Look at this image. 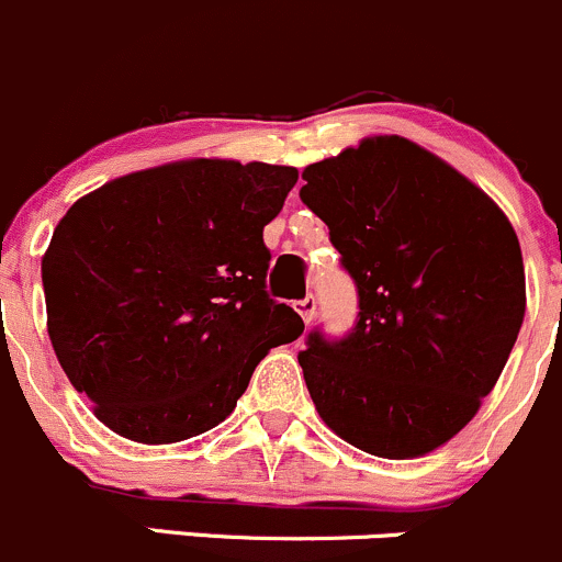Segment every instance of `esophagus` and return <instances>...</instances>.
Returning a JSON list of instances; mask_svg holds the SVG:
<instances>
[{"label": "esophagus", "mask_w": 562, "mask_h": 562, "mask_svg": "<svg viewBox=\"0 0 562 562\" xmlns=\"http://www.w3.org/2000/svg\"><path fill=\"white\" fill-rule=\"evenodd\" d=\"M294 311L303 316L305 324H311V322H314V316H316V300L308 294V297H303V300H297V303H294Z\"/></svg>", "instance_id": "1"}]
</instances>
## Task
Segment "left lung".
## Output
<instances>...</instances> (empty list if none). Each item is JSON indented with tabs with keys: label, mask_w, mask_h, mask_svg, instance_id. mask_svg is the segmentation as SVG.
<instances>
[{
	"label": "left lung",
	"mask_w": 562,
	"mask_h": 562,
	"mask_svg": "<svg viewBox=\"0 0 562 562\" xmlns=\"http://www.w3.org/2000/svg\"><path fill=\"white\" fill-rule=\"evenodd\" d=\"M300 200L357 283L346 338L300 351L311 401L362 452L443 447L493 392L525 319L522 251L476 183L397 135L366 137L303 170Z\"/></svg>",
	"instance_id": "8db88e82"
}]
</instances>
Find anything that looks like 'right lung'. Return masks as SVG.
<instances>
[{"mask_svg": "<svg viewBox=\"0 0 562 562\" xmlns=\"http://www.w3.org/2000/svg\"><path fill=\"white\" fill-rule=\"evenodd\" d=\"M297 170L187 159L80 196L43 257L48 335L97 419L176 443L227 419L303 319L265 292L262 240Z\"/></svg>", "mask_w": 562, "mask_h": 562, "instance_id": "obj_1", "label": "right lung"}]
</instances>
